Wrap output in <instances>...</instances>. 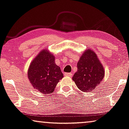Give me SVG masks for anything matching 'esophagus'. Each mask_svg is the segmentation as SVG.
I'll use <instances>...</instances> for the list:
<instances>
[{
	"mask_svg": "<svg viewBox=\"0 0 129 129\" xmlns=\"http://www.w3.org/2000/svg\"><path fill=\"white\" fill-rule=\"evenodd\" d=\"M64 75L65 76H67V77H71L72 76V74L71 73H64Z\"/></svg>",
	"mask_w": 129,
	"mask_h": 129,
	"instance_id": "1",
	"label": "esophagus"
}]
</instances>
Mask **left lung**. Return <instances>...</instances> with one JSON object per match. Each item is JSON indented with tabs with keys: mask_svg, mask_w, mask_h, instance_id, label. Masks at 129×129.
Wrapping results in <instances>:
<instances>
[{
	"mask_svg": "<svg viewBox=\"0 0 129 129\" xmlns=\"http://www.w3.org/2000/svg\"><path fill=\"white\" fill-rule=\"evenodd\" d=\"M105 71L97 54L90 48L84 51L77 62V71L73 77L77 87L83 92H90L100 84Z\"/></svg>",
	"mask_w": 129,
	"mask_h": 129,
	"instance_id": "left-lung-1",
	"label": "left lung"
}]
</instances>
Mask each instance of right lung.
I'll use <instances>...</instances> for the list:
<instances>
[{"instance_id":"right-lung-1","label":"right lung","mask_w":129,"mask_h":129,"mask_svg":"<svg viewBox=\"0 0 129 129\" xmlns=\"http://www.w3.org/2000/svg\"><path fill=\"white\" fill-rule=\"evenodd\" d=\"M27 77L34 88L42 94L52 93L63 77L61 68L55 62V56L44 49L30 62Z\"/></svg>"}]
</instances>
